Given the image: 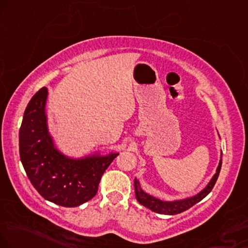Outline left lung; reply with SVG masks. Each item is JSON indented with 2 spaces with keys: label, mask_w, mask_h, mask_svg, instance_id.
I'll return each instance as SVG.
<instances>
[{
  "label": "left lung",
  "mask_w": 248,
  "mask_h": 248,
  "mask_svg": "<svg viewBox=\"0 0 248 248\" xmlns=\"http://www.w3.org/2000/svg\"><path fill=\"white\" fill-rule=\"evenodd\" d=\"M221 167H222V158L219 160V164L217 167V170H216V173L214 175L212 180L208 183V185L204 187L200 193H198L194 197L184 199V200H176V201H162L160 199H156L152 195H149L143 192L141 188H140L139 182L137 179H134V189H136V198L138 200V202L142 206L147 207L153 212L157 213V214H163V215H176V214L183 213L185 210H187L188 208H191L192 206H194L195 203L200 202L201 200L204 197L209 194V192L212 191L214 185H215L216 180L218 178L219 171H221Z\"/></svg>",
  "instance_id": "8db88e82"
}]
</instances>
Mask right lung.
Wrapping results in <instances>:
<instances>
[{"instance_id":"add662e5","label":"right lung","mask_w":248,"mask_h":248,"mask_svg":"<svg viewBox=\"0 0 248 248\" xmlns=\"http://www.w3.org/2000/svg\"><path fill=\"white\" fill-rule=\"evenodd\" d=\"M42 87L27 105L19 130V155L29 179L46 200L63 207H77L95 197L107 168L118 153L70 158L55 148L48 133Z\"/></svg>"}]
</instances>
